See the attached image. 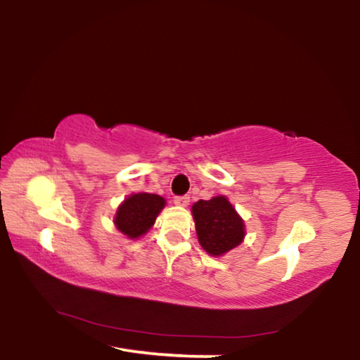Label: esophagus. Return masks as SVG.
<instances>
[{"mask_svg": "<svg viewBox=\"0 0 360 360\" xmlns=\"http://www.w3.org/2000/svg\"><path fill=\"white\" fill-rule=\"evenodd\" d=\"M191 202V197L188 195H179V197H174V203L178 206H187Z\"/></svg>", "mask_w": 360, "mask_h": 360, "instance_id": "esophagus-1", "label": "esophagus"}]
</instances>
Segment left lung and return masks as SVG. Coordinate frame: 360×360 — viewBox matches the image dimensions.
Masks as SVG:
<instances>
[{"label":"left lung","mask_w":360,"mask_h":360,"mask_svg":"<svg viewBox=\"0 0 360 360\" xmlns=\"http://www.w3.org/2000/svg\"><path fill=\"white\" fill-rule=\"evenodd\" d=\"M200 245L211 255H222L245 238V224L225 197L200 200L192 206Z\"/></svg>","instance_id":"8db88e82"}]
</instances>
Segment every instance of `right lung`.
I'll list each match as a JSON object with an SVG mask.
<instances>
[{
    "label": "right lung",
    "instance_id": "obj_1",
    "mask_svg": "<svg viewBox=\"0 0 360 360\" xmlns=\"http://www.w3.org/2000/svg\"><path fill=\"white\" fill-rule=\"evenodd\" d=\"M165 206V200L155 193L130 195L119 206L114 224L129 238H138L144 235L155 222L158 212Z\"/></svg>",
    "mask_w": 360,
    "mask_h": 360
}]
</instances>
